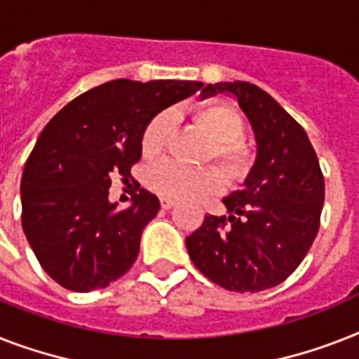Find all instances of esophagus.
<instances>
[{
  "label": "esophagus",
  "instance_id": "esophagus-1",
  "mask_svg": "<svg viewBox=\"0 0 359 359\" xmlns=\"http://www.w3.org/2000/svg\"><path fill=\"white\" fill-rule=\"evenodd\" d=\"M160 206H162L164 210H170V208H173V206H175V201L168 199V197H162V199H160Z\"/></svg>",
  "mask_w": 359,
  "mask_h": 359
}]
</instances>
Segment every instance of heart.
<instances>
[{
    "label": "heart",
    "instance_id": "heart-1",
    "mask_svg": "<svg viewBox=\"0 0 359 359\" xmlns=\"http://www.w3.org/2000/svg\"><path fill=\"white\" fill-rule=\"evenodd\" d=\"M194 119L212 140L208 156L215 158L230 180H241L250 170V153L240 140L245 123L232 107L206 103L194 110ZM173 114L164 110L151 118L142 134V153L156 158L170 144L173 134ZM147 186L160 197L177 201H195L217 194L223 188V175L214 165L188 168L173 160L153 165L147 173Z\"/></svg>",
    "mask_w": 359,
    "mask_h": 359
}]
</instances>
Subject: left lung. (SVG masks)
I'll return each mask as SVG.
<instances>
[{
  "mask_svg": "<svg viewBox=\"0 0 359 359\" xmlns=\"http://www.w3.org/2000/svg\"><path fill=\"white\" fill-rule=\"evenodd\" d=\"M238 99L256 138V162L245 189L225 197L226 215H205L186 238L195 267L214 284L256 293L284 282L316 240L325 177L301 125L267 92L245 81L206 84L203 95Z\"/></svg>",
  "mask_w": 359,
  "mask_h": 359,
  "instance_id": "8db88e82",
  "label": "left lung"
}]
</instances>
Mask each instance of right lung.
<instances>
[{
  "label": "right lung",
  "instance_id": "obj_1",
  "mask_svg": "<svg viewBox=\"0 0 359 359\" xmlns=\"http://www.w3.org/2000/svg\"><path fill=\"white\" fill-rule=\"evenodd\" d=\"M197 81L116 79L69 101L43 127L22 175V226L42 269L69 291L118 280L138 258L160 201L147 189L127 210L109 201L112 177L129 180L142 134L165 107L195 94Z\"/></svg>",
  "mask_w": 359,
  "mask_h": 359
}]
</instances>
